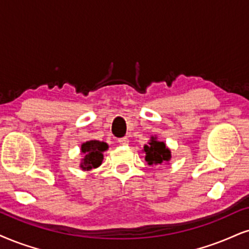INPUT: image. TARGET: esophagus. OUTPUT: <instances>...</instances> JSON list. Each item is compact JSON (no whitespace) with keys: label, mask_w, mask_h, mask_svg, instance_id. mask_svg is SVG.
I'll return each instance as SVG.
<instances>
[{"label":"esophagus","mask_w":249,"mask_h":249,"mask_svg":"<svg viewBox=\"0 0 249 249\" xmlns=\"http://www.w3.org/2000/svg\"><path fill=\"white\" fill-rule=\"evenodd\" d=\"M118 142L120 144H122V145H127L128 143H129V139L128 137H122V139H119Z\"/></svg>","instance_id":"1"}]
</instances>
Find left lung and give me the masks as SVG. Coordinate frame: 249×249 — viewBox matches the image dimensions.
Instances as JSON below:
<instances>
[{
    "label": "left lung",
    "mask_w": 249,
    "mask_h": 249,
    "mask_svg": "<svg viewBox=\"0 0 249 249\" xmlns=\"http://www.w3.org/2000/svg\"><path fill=\"white\" fill-rule=\"evenodd\" d=\"M145 152V160L148 165H161L168 164L171 160V150L167 148L166 144L161 141H158L157 136H151L148 145H144L142 150Z\"/></svg>",
    "instance_id": "obj_1"
}]
</instances>
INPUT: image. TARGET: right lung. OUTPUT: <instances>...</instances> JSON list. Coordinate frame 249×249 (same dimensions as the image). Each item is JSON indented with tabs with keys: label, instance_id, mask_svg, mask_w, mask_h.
Returning a JSON list of instances; mask_svg holds the SVG:
<instances>
[{
	"label": "right lung",
	"instance_id": "add662e5",
	"mask_svg": "<svg viewBox=\"0 0 249 249\" xmlns=\"http://www.w3.org/2000/svg\"><path fill=\"white\" fill-rule=\"evenodd\" d=\"M108 150V144L104 141L91 140L87 141L81 145V164L82 171H91L99 167L103 162L104 152Z\"/></svg>",
	"mask_w": 249,
	"mask_h": 249
}]
</instances>
